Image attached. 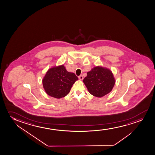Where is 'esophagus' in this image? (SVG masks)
<instances>
[{"label": "esophagus", "instance_id": "esophagus-1", "mask_svg": "<svg viewBox=\"0 0 155 155\" xmlns=\"http://www.w3.org/2000/svg\"><path fill=\"white\" fill-rule=\"evenodd\" d=\"M78 78L80 79V80H83V76L82 75H81V76H79L78 77Z\"/></svg>", "mask_w": 155, "mask_h": 155}]
</instances>
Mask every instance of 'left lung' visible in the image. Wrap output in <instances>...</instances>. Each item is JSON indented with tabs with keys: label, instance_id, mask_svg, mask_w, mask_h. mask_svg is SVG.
<instances>
[{
	"label": "left lung",
	"instance_id": "1",
	"mask_svg": "<svg viewBox=\"0 0 155 155\" xmlns=\"http://www.w3.org/2000/svg\"><path fill=\"white\" fill-rule=\"evenodd\" d=\"M83 82L90 94L102 97L112 91L115 84L113 73L109 69L97 66L87 73Z\"/></svg>",
	"mask_w": 155,
	"mask_h": 155
}]
</instances>
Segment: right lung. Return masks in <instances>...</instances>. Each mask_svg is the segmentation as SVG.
I'll list each match as a JSON object with an SVG mask.
<instances>
[{
  "mask_svg": "<svg viewBox=\"0 0 155 155\" xmlns=\"http://www.w3.org/2000/svg\"><path fill=\"white\" fill-rule=\"evenodd\" d=\"M78 77L73 72L67 71L64 65L54 67L47 71L42 79V84L49 96L59 99L67 96Z\"/></svg>",
  "mask_w": 155,
  "mask_h": 155,
  "instance_id": "right-lung-1",
  "label": "right lung"
}]
</instances>
